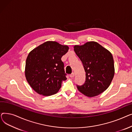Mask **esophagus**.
I'll use <instances>...</instances> for the list:
<instances>
[{"label": "esophagus", "mask_w": 132, "mask_h": 132, "mask_svg": "<svg viewBox=\"0 0 132 132\" xmlns=\"http://www.w3.org/2000/svg\"><path fill=\"white\" fill-rule=\"evenodd\" d=\"M74 76H75V74H74V73H72L70 75V77L71 78H74Z\"/></svg>", "instance_id": "1"}]
</instances>
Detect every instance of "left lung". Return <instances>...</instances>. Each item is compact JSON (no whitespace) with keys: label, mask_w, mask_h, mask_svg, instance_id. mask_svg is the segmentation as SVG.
<instances>
[{"label":"left lung","mask_w":132,"mask_h":132,"mask_svg":"<svg viewBox=\"0 0 132 132\" xmlns=\"http://www.w3.org/2000/svg\"><path fill=\"white\" fill-rule=\"evenodd\" d=\"M74 50L81 60L86 72V82L77 86L86 96L93 97L103 93L110 85L114 75L112 53L94 41L74 46Z\"/></svg>","instance_id":"left-lung-1"}]
</instances>
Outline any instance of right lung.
<instances>
[{
    "instance_id": "right-lung-1",
    "label": "right lung",
    "mask_w": 132,
    "mask_h": 132,
    "mask_svg": "<svg viewBox=\"0 0 132 132\" xmlns=\"http://www.w3.org/2000/svg\"><path fill=\"white\" fill-rule=\"evenodd\" d=\"M69 47L55 41H47L31 50L26 61L25 77L34 91L48 96L58 93L66 80L61 57Z\"/></svg>"
}]
</instances>
